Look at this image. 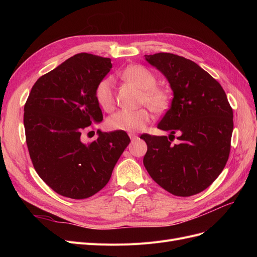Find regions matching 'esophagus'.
<instances>
[{
  "label": "esophagus",
  "instance_id": "obj_1",
  "mask_svg": "<svg viewBox=\"0 0 257 257\" xmlns=\"http://www.w3.org/2000/svg\"><path fill=\"white\" fill-rule=\"evenodd\" d=\"M128 136H130V138H131V141H135V139L138 138V136H137L136 134H133V133H130Z\"/></svg>",
  "mask_w": 257,
  "mask_h": 257
}]
</instances>
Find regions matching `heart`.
Instances as JSON below:
<instances>
[{
    "mask_svg": "<svg viewBox=\"0 0 257 257\" xmlns=\"http://www.w3.org/2000/svg\"><path fill=\"white\" fill-rule=\"evenodd\" d=\"M122 78L142 89L141 102L151 108L154 112H162L168 107L169 96L167 93L157 87L155 76L142 65H131L122 72ZM95 99L104 110H111L114 104L113 79L105 77L95 88ZM151 114L147 108L137 110L122 109L111 114L107 119V127L111 131L134 132L141 131L150 121Z\"/></svg>",
    "mask_w": 257,
    "mask_h": 257,
    "instance_id": "b5f03b06",
    "label": "heart"
}]
</instances>
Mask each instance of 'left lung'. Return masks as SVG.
Instances as JSON below:
<instances>
[{"mask_svg": "<svg viewBox=\"0 0 257 257\" xmlns=\"http://www.w3.org/2000/svg\"><path fill=\"white\" fill-rule=\"evenodd\" d=\"M145 57L166 77L174 93L158 127L173 137L178 133L180 143L173 145L167 136L142 135L148 146L144 165L167 192L182 197L195 195L226 165L232 109L221 84L195 62L166 52Z\"/></svg>", "mask_w": 257, "mask_h": 257, "instance_id": "obj_1", "label": "left lung"}]
</instances>
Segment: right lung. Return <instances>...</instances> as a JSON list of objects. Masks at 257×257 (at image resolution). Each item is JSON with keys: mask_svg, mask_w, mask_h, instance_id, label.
<instances>
[{"mask_svg": "<svg viewBox=\"0 0 257 257\" xmlns=\"http://www.w3.org/2000/svg\"><path fill=\"white\" fill-rule=\"evenodd\" d=\"M111 67L108 58L75 54L38 78L27 99L30 158L43 181L62 196L83 199L102 190L131 142L125 132L99 130L96 141H81L84 130L103 120L94 92Z\"/></svg>", "mask_w": 257, "mask_h": 257, "instance_id": "add662e5", "label": "right lung"}]
</instances>
